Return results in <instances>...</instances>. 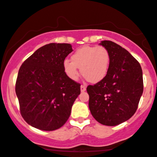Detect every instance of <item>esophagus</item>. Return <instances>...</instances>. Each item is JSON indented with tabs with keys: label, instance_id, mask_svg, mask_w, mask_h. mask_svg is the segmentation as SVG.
<instances>
[{
	"label": "esophagus",
	"instance_id": "esophagus-1",
	"mask_svg": "<svg viewBox=\"0 0 157 157\" xmlns=\"http://www.w3.org/2000/svg\"><path fill=\"white\" fill-rule=\"evenodd\" d=\"M86 90V85H82V86H80V91L81 92H84Z\"/></svg>",
	"mask_w": 157,
	"mask_h": 157
}]
</instances>
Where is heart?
Listing matches in <instances>:
<instances>
[{"instance_id": "b5f03b06", "label": "heart", "mask_w": 157, "mask_h": 157, "mask_svg": "<svg viewBox=\"0 0 157 157\" xmlns=\"http://www.w3.org/2000/svg\"><path fill=\"white\" fill-rule=\"evenodd\" d=\"M109 52L105 47L85 46L71 55V62L65 60L63 67L65 74L71 80L78 79L79 68L86 80L96 83L105 78L109 71Z\"/></svg>"}]
</instances>
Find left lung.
I'll use <instances>...</instances> for the list:
<instances>
[{
	"label": "left lung",
	"instance_id": "8db88e82",
	"mask_svg": "<svg viewBox=\"0 0 157 157\" xmlns=\"http://www.w3.org/2000/svg\"><path fill=\"white\" fill-rule=\"evenodd\" d=\"M108 50L109 68L103 80L87 87L89 106L102 125L115 126L129 120L137 109L143 92L140 64L127 50L110 40L100 44Z\"/></svg>",
	"mask_w": 157,
	"mask_h": 157
}]
</instances>
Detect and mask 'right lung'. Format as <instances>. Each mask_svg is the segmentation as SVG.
<instances>
[{"label":"right lung","mask_w":157,"mask_h":157,"mask_svg":"<svg viewBox=\"0 0 157 157\" xmlns=\"http://www.w3.org/2000/svg\"><path fill=\"white\" fill-rule=\"evenodd\" d=\"M71 44H49L27 58L20 68L15 92L29 125L43 131L60 128L70 117L80 84L67 77L63 64Z\"/></svg>","instance_id":"add662e5"}]
</instances>
